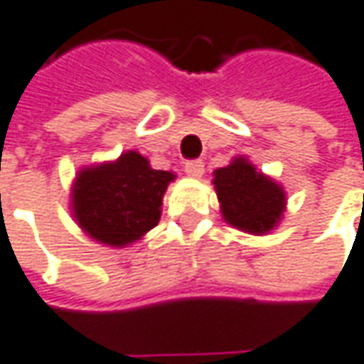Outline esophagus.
<instances>
[{"label": "esophagus", "mask_w": 364, "mask_h": 364, "mask_svg": "<svg viewBox=\"0 0 364 364\" xmlns=\"http://www.w3.org/2000/svg\"><path fill=\"white\" fill-rule=\"evenodd\" d=\"M185 173L189 175V177H201L203 175V163L201 161H187L185 163Z\"/></svg>", "instance_id": "obj_1"}]
</instances>
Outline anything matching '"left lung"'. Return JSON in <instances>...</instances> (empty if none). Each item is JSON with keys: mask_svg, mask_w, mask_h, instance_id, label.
<instances>
[{"mask_svg": "<svg viewBox=\"0 0 364 364\" xmlns=\"http://www.w3.org/2000/svg\"><path fill=\"white\" fill-rule=\"evenodd\" d=\"M213 185L222 203V215L234 228L250 234H264L273 230L285 210L283 189L255 171L246 159L213 173Z\"/></svg>", "mask_w": 364, "mask_h": 364, "instance_id": "obj_1", "label": "left lung"}]
</instances>
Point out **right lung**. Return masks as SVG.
<instances>
[{"label": "right lung", "mask_w": 364, "mask_h": 364, "mask_svg": "<svg viewBox=\"0 0 364 364\" xmlns=\"http://www.w3.org/2000/svg\"><path fill=\"white\" fill-rule=\"evenodd\" d=\"M168 171L151 168L149 161L130 151L116 163L79 173L73 187V213L91 238L107 246H126L144 236L161 220Z\"/></svg>", "instance_id": "add662e5"}]
</instances>
